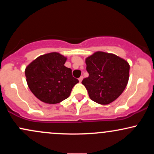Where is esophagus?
Returning a JSON list of instances; mask_svg holds the SVG:
<instances>
[{
	"mask_svg": "<svg viewBox=\"0 0 154 154\" xmlns=\"http://www.w3.org/2000/svg\"><path fill=\"white\" fill-rule=\"evenodd\" d=\"M82 79H83V77H82V76H81V77H79V82H82Z\"/></svg>",
	"mask_w": 154,
	"mask_h": 154,
	"instance_id": "34e87169",
	"label": "esophagus"
}]
</instances>
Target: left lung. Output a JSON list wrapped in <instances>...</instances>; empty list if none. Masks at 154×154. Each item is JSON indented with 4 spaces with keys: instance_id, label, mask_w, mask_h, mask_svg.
<instances>
[{
    "instance_id": "obj_1",
    "label": "left lung",
    "mask_w": 154,
    "mask_h": 154,
    "mask_svg": "<svg viewBox=\"0 0 154 154\" xmlns=\"http://www.w3.org/2000/svg\"><path fill=\"white\" fill-rule=\"evenodd\" d=\"M89 77L82 81L90 98L101 105L115 100L129 80L130 65L115 54L97 51L86 58Z\"/></svg>"
}]
</instances>
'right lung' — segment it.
<instances>
[{
    "label": "right lung",
    "instance_id": "right-lung-1",
    "mask_svg": "<svg viewBox=\"0 0 154 154\" xmlns=\"http://www.w3.org/2000/svg\"><path fill=\"white\" fill-rule=\"evenodd\" d=\"M66 57L59 53L42 55L26 67L28 87L35 97L45 103L56 104L70 95L79 82L72 75V69L64 66Z\"/></svg>",
    "mask_w": 154,
    "mask_h": 154
}]
</instances>
